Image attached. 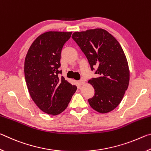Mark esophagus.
I'll return each mask as SVG.
<instances>
[{
    "label": "esophagus",
    "mask_w": 151,
    "mask_h": 151,
    "mask_svg": "<svg viewBox=\"0 0 151 151\" xmlns=\"http://www.w3.org/2000/svg\"><path fill=\"white\" fill-rule=\"evenodd\" d=\"M85 81L83 80V79H81V80H80L78 81V83H79V85H84V84H85Z\"/></svg>",
    "instance_id": "esophagus-1"
}]
</instances>
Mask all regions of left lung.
<instances>
[{
  "label": "left lung",
  "mask_w": 151,
  "mask_h": 151,
  "mask_svg": "<svg viewBox=\"0 0 151 151\" xmlns=\"http://www.w3.org/2000/svg\"><path fill=\"white\" fill-rule=\"evenodd\" d=\"M88 59L97 77L88 81L94 96L90 106L100 113H107L121 103L129 83V65L121 45L113 36L102 29L75 32L72 35Z\"/></svg>",
  "instance_id": "8db88e82"
}]
</instances>
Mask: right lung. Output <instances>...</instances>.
<instances>
[{
	"mask_svg": "<svg viewBox=\"0 0 151 151\" xmlns=\"http://www.w3.org/2000/svg\"><path fill=\"white\" fill-rule=\"evenodd\" d=\"M71 32L49 31L39 36L24 60V76L29 94L45 113L57 115L68 106L77 87L58 77L61 50Z\"/></svg>",
	"mask_w": 151,
	"mask_h": 151,
	"instance_id": "1",
	"label": "right lung"
}]
</instances>
